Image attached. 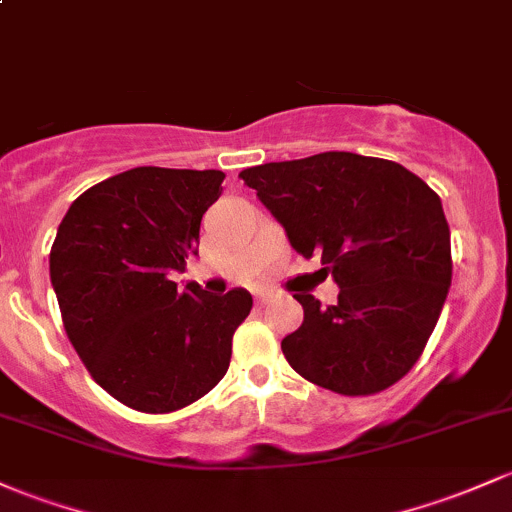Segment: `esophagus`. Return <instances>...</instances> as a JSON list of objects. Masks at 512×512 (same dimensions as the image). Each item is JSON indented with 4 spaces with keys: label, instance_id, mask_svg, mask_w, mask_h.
<instances>
[{
    "label": "esophagus",
    "instance_id": "esophagus-1",
    "mask_svg": "<svg viewBox=\"0 0 512 512\" xmlns=\"http://www.w3.org/2000/svg\"><path fill=\"white\" fill-rule=\"evenodd\" d=\"M269 299H272V294H257V303H260V306H265Z\"/></svg>",
    "mask_w": 512,
    "mask_h": 512
}]
</instances>
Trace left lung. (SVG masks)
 <instances>
[{
  "mask_svg": "<svg viewBox=\"0 0 512 512\" xmlns=\"http://www.w3.org/2000/svg\"><path fill=\"white\" fill-rule=\"evenodd\" d=\"M240 177L291 247L318 257L320 272L340 286L333 306L291 289L303 306L301 328L282 340L294 372L342 396H369L403 379L452 284L440 196L398 162L338 150L247 167Z\"/></svg>",
  "mask_w": 512,
  "mask_h": 512,
  "instance_id": "8db88e82",
  "label": "left lung"
}]
</instances>
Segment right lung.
I'll return each mask as SVG.
<instances>
[{"label": "right lung", "instance_id": "add662e5", "mask_svg": "<svg viewBox=\"0 0 512 512\" xmlns=\"http://www.w3.org/2000/svg\"><path fill=\"white\" fill-rule=\"evenodd\" d=\"M223 177L167 167L114 174L72 201L50 247L67 338L101 389L133 411H179L228 372L252 296L172 282L199 252L201 218Z\"/></svg>", "mask_w": 512, "mask_h": 512}]
</instances>
